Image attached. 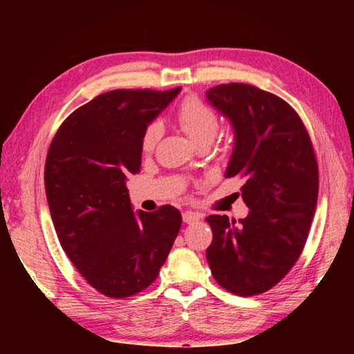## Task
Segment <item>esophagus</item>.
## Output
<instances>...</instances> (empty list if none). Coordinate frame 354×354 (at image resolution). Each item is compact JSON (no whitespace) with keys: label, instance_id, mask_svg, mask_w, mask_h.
<instances>
[{"label":"esophagus","instance_id":"1","mask_svg":"<svg viewBox=\"0 0 354 354\" xmlns=\"http://www.w3.org/2000/svg\"><path fill=\"white\" fill-rule=\"evenodd\" d=\"M201 219V216L199 214H194V213H184L183 214V221L185 222V223H194V222H198Z\"/></svg>","mask_w":354,"mask_h":354}]
</instances>
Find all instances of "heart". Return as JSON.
I'll return each instance as SVG.
<instances>
[{"instance_id": "obj_1", "label": "heart", "mask_w": 354, "mask_h": 354, "mask_svg": "<svg viewBox=\"0 0 354 354\" xmlns=\"http://www.w3.org/2000/svg\"><path fill=\"white\" fill-rule=\"evenodd\" d=\"M176 122L183 127L196 146H208L216 138L221 127L217 112L198 95H189L179 103L176 109ZM162 137L160 122H150L141 132V150L145 153L153 152Z\"/></svg>"}]
</instances>
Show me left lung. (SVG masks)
<instances>
[{"label": "left lung", "mask_w": 354, "mask_h": 354, "mask_svg": "<svg viewBox=\"0 0 354 354\" xmlns=\"http://www.w3.org/2000/svg\"><path fill=\"white\" fill-rule=\"evenodd\" d=\"M207 99L236 132L225 178L242 181L245 219L207 217V261L217 284L240 297L272 289L301 255L318 199V161L288 102L248 84H222Z\"/></svg>", "instance_id": "obj_1"}]
</instances>
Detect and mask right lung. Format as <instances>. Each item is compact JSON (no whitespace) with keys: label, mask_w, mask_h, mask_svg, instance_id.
I'll return each instance as SVG.
<instances>
[{"label":"right lung","mask_w":354,"mask_h":354,"mask_svg":"<svg viewBox=\"0 0 354 354\" xmlns=\"http://www.w3.org/2000/svg\"><path fill=\"white\" fill-rule=\"evenodd\" d=\"M181 88L114 89L65 118L45 160L59 242L89 286L126 298L152 284L181 228L175 207L133 213L126 178L141 169V132Z\"/></svg>","instance_id":"1"}]
</instances>
